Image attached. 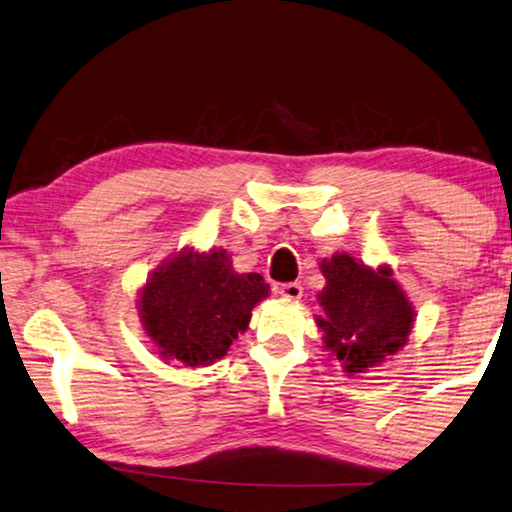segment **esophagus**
I'll use <instances>...</instances> for the list:
<instances>
[{"mask_svg": "<svg viewBox=\"0 0 512 512\" xmlns=\"http://www.w3.org/2000/svg\"><path fill=\"white\" fill-rule=\"evenodd\" d=\"M278 294L287 301H296L303 296V287H301V282H285V285L278 287Z\"/></svg>", "mask_w": 512, "mask_h": 512, "instance_id": "esophagus-1", "label": "esophagus"}]
</instances>
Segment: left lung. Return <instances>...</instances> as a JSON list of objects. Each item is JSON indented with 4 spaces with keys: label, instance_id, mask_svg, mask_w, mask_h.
Segmentation results:
<instances>
[{
    "label": "left lung",
    "instance_id": "1",
    "mask_svg": "<svg viewBox=\"0 0 512 512\" xmlns=\"http://www.w3.org/2000/svg\"><path fill=\"white\" fill-rule=\"evenodd\" d=\"M319 269L326 278L317 294L324 317L315 322L349 377L377 368L407 345L416 312L388 266L372 269L352 255L335 253Z\"/></svg>",
    "mask_w": 512,
    "mask_h": 512
}]
</instances>
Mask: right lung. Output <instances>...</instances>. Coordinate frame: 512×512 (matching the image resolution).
<instances>
[{"label": "right lung", "mask_w": 512, "mask_h": 512, "mask_svg": "<svg viewBox=\"0 0 512 512\" xmlns=\"http://www.w3.org/2000/svg\"><path fill=\"white\" fill-rule=\"evenodd\" d=\"M269 296L259 273H236L223 248H183L149 273L137 312L160 358L190 368L223 358Z\"/></svg>", "instance_id": "1"}]
</instances>
